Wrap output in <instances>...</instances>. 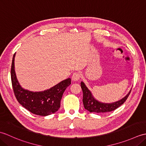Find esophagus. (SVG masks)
I'll return each instance as SVG.
<instances>
[{
  "label": "esophagus",
  "instance_id": "1",
  "mask_svg": "<svg viewBox=\"0 0 146 146\" xmlns=\"http://www.w3.org/2000/svg\"><path fill=\"white\" fill-rule=\"evenodd\" d=\"M80 78V74L78 72L74 73L73 75L71 76V80H73L74 82H77L78 81Z\"/></svg>",
  "mask_w": 146,
  "mask_h": 146
}]
</instances>
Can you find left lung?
Returning a JSON list of instances; mask_svg holds the SVG:
<instances>
[{"label":"left lung","instance_id":"obj_1","mask_svg":"<svg viewBox=\"0 0 146 146\" xmlns=\"http://www.w3.org/2000/svg\"><path fill=\"white\" fill-rule=\"evenodd\" d=\"M81 88L83 94V103L85 109L89 111L90 112L100 113L113 111L119 107L125 102L131 91V90H130L128 94L119 101L113 102V103H103V102L98 101L95 98L91 91L83 82H81Z\"/></svg>","mask_w":146,"mask_h":146}]
</instances>
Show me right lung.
<instances>
[{"label": "right lung", "mask_w": 146, "mask_h": 146, "mask_svg": "<svg viewBox=\"0 0 146 146\" xmlns=\"http://www.w3.org/2000/svg\"><path fill=\"white\" fill-rule=\"evenodd\" d=\"M13 56L11 66V80L14 95L22 106L31 112L41 116H47L55 113L60 107L63 93L71 85V79L63 80L51 88L42 92H32L23 88L20 85L15 72Z\"/></svg>", "instance_id": "1"}]
</instances>
